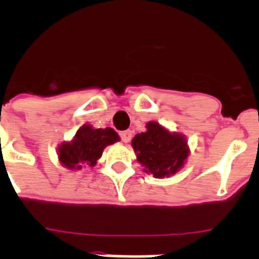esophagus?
I'll list each match as a JSON object with an SVG mask.
<instances>
[{"mask_svg":"<svg viewBox=\"0 0 259 259\" xmlns=\"http://www.w3.org/2000/svg\"><path fill=\"white\" fill-rule=\"evenodd\" d=\"M120 139L123 143H130L132 139V131H123L120 132Z\"/></svg>","mask_w":259,"mask_h":259,"instance_id":"1","label":"esophagus"}]
</instances>
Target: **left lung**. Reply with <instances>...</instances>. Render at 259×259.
Returning a JSON list of instances; mask_svg holds the SVG:
<instances>
[{
    "label": "left lung",
    "instance_id": "left-lung-1",
    "mask_svg": "<svg viewBox=\"0 0 259 259\" xmlns=\"http://www.w3.org/2000/svg\"><path fill=\"white\" fill-rule=\"evenodd\" d=\"M132 148L144 171L157 179L175 175L189 155L187 137L171 132L155 120L146 123V131L132 139Z\"/></svg>",
    "mask_w": 259,
    "mask_h": 259
}]
</instances>
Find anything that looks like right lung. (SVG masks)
<instances>
[{"instance_id": "obj_1", "label": "right lung", "mask_w": 259, "mask_h": 259, "mask_svg": "<svg viewBox=\"0 0 259 259\" xmlns=\"http://www.w3.org/2000/svg\"><path fill=\"white\" fill-rule=\"evenodd\" d=\"M119 135L113 128H93L83 124L70 141L58 146V161L68 170H81L96 166L107 145L119 141Z\"/></svg>"}]
</instances>
